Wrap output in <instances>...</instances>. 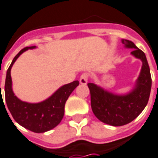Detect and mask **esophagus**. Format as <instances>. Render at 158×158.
<instances>
[{
    "label": "esophagus",
    "mask_w": 158,
    "mask_h": 158,
    "mask_svg": "<svg viewBox=\"0 0 158 158\" xmlns=\"http://www.w3.org/2000/svg\"><path fill=\"white\" fill-rule=\"evenodd\" d=\"M88 79H89V75H88V73H84L81 74L80 78H79V82H80V84H82V85H85V84L88 82Z\"/></svg>",
    "instance_id": "34e87169"
}]
</instances>
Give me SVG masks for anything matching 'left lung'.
<instances>
[{
    "instance_id": "1",
    "label": "left lung",
    "mask_w": 158,
    "mask_h": 158,
    "mask_svg": "<svg viewBox=\"0 0 158 158\" xmlns=\"http://www.w3.org/2000/svg\"><path fill=\"white\" fill-rule=\"evenodd\" d=\"M127 48H133L132 55L142 60V69L132 92L118 96L106 91L92 83L88 84L90 92L91 110L99 121L109 125L119 127L130 123L144 110L150 98L152 76L144 53L132 41L123 39Z\"/></svg>"
}]
</instances>
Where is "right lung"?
Instances as JSON below:
<instances>
[{
	"label": "right lung",
	"mask_w": 158,
	"mask_h": 158,
	"mask_svg": "<svg viewBox=\"0 0 158 158\" xmlns=\"http://www.w3.org/2000/svg\"><path fill=\"white\" fill-rule=\"evenodd\" d=\"M36 48V46L25 47L18 53L14 58L6 72L5 99L7 108L15 121H17L19 125L24 127L25 128L34 133H39L51 130L61 121L64 115L65 103L73 90L79 85V82L75 80L68 85H65L56 90L50 98L42 102L28 103L20 101L16 96H14L12 90V79L10 72L12 66L22 53L29 48ZM2 98V96H1V98Z\"/></svg>",
	"instance_id": "right-lung-1"
}]
</instances>
